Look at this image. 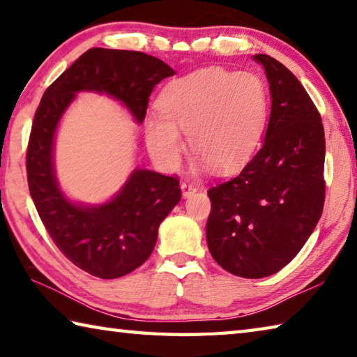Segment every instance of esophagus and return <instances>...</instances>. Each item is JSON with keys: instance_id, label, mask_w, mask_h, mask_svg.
<instances>
[{"instance_id": "esophagus-1", "label": "esophagus", "mask_w": 357, "mask_h": 357, "mask_svg": "<svg viewBox=\"0 0 357 357\" xmlns=\"http://www.w3.org/2000/svg\"><path fill=\"white\" fill-rule=\"evenodd\" d=\"M181 190H183V197L187 198L197 192V185L192 184V183H183L181 184Z\"/></svg>"}]
</instances>
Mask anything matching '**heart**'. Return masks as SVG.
Returning <instances> with one entry per match:
<instances>
[{
    "mask_svg": "<svg viewBox=\"0 0 357 357\" xmlns=\"http://www.w3.org/2000/svg\"><path fill=\"white\" fill-rule=\"evenodd\" d=\"M159 114L145 119L149 150L167 170H174L188 135L198 153L195 167L230 172L254 155L268 116L263 82L249 73L206 68L170 82L158 99Z\"/></svg>",
    "mask_w": 357,
    "mask_h": 357,
    "instance_id": "1",
    "label": "heart"
}]
</instances>
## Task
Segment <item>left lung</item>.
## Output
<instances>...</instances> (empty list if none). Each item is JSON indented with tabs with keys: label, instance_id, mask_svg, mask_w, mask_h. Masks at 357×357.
<instances>
[{
	"label": "left lung",
	"instance_id": "left-lung-1",
	"mask_svg": "<svg viewBox=\"0 0 357 357\" xmlns=\"http://www.w3.org/2000/svg\"><path fill=\"white\" fill-rule=\"evenodd\" d=\"M254 60L269 82L266 135L238 176L207 192L208 250L222 269L244 278L284 268L308 241L325 201V132L316 105L280 61L266 54Z\"/></svg>",
	"mask_w": 357,
	"mask_h": 357
}]
</instances>
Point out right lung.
<instances>
[{
    "instance_id": "obj_1",
    "label": "right lung",
    "mask_w": 357,
    "mask_h": 357,
    "mask_svg": "<svg viewBox=\"0 0 357 357\" xmlns=\"http://www.w3.org/2000/svg\"><path fill=\"white\" fill-rule=\"evenodd\" d=\"M170 75L173 69L153 55L93 47L45 91L35 113L26 155L32 201L63 255L94 277L127 275L151 255L159 225L181 201L179 181L136 169L107 202H75L55 174V132L77 93L113 97L142 123L153 88Z\"/></svg>"
}]
</instances>
